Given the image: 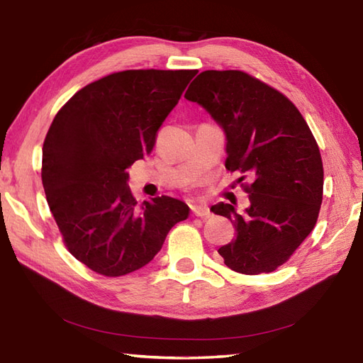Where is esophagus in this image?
<instances>
[{
  "label": "esophagus",
  "instance_id": "34e87169",
  "mask_svg": "<svg viewBox=\"0 0 363 363\" xmlns=\"http://www.w3.org/2000/svg\"><path fill=\"white\" fill-rule=\"evenodd\" d=\"M191 211H192V214L197 216V217H209V216H211V211H209V208L206 205L191 206Z\"/></svg>",
  "mask_w": 363,
  "mask_h": 363
}]
</instances>
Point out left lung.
I'll use <instances>...</instances> for the list:
<instances>
[{
  "label": "left lung",
  "mask_w": 363,
  "mask_h": 363,
  "mask_svg": "<svg viewBox=\"0 0 363 363\" xmlns=\"http://www.w3.org/2000/svg\"><path fill=\"white\" fill-rule=\"evenodd\" d=\"M184 98L223 130L225 167L253 180L244 213L223 202L211 208L236 228L217 252L244 275L273 272L315 227L323 199V163L309 125L284 94L244 71L200 72Z\"/></svg>",
  "instance_id": "1"
}]
</instances>
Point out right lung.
Listing matches in <instances>:
<instances>
[{"label":"right lung","instance_id":"right-lung-1","mask_svg":"<svg viewBox=\"0 0 363 363\" xmlns=\"http://www.w3.org/2000/svg\"><path fill=\"white\" fill-rule=\"evenodd\" d=\"M197 69H128L79 90L55 115L43 143L42 182L69 253L106 277L154 259L175 223L179 199L138 205L128 188L136 160L149 155L163 121Z\"/></svg>","mask_w":363,"mask_h":363}]
</instances>
